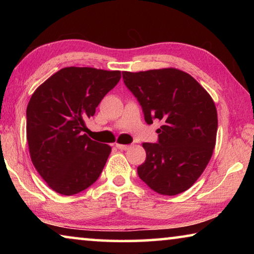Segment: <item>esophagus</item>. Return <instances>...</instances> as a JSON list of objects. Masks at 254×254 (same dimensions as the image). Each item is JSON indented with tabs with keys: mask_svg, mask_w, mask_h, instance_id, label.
Listing matches in <instances>:
<instances>
[{
	"mask_svg": "<svg viewBox=\"0 0 254 254\" xmlns=\"http://www.w3.org/2000/svg\"><path fill=\"white\" fill-rule=\"evenodd\" d=\"M117 148L120 149V150H128L131 148V145L128 144H120V143H117Z\"/></svg>",
	"mask_w": 254,
	"mask_h": 254,
	"instance_id": "1",
	"label": "esophagus"
}]
</instances>
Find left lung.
Instances as JSON below:
<instances>
[{
  "label": "left lung",
  "mask_w": 254,
  "mask_h": 254,
  "mask_svg": "<svg viewBox=\"0 0 254 254\" xmlns=\"http://www.w3.org/2000/svg\"><path fill=\"white\" fill-rule=\"evenodd\" d=\"M127 87L158 128V143H142L147 158L137 167L140 179L160 195L190 188L203 174L216 143L217 111L207 91L177 68L123 71Z\"/></svg>",
  "instance_id": "8db88e82"
}]
</instances>
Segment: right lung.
Returning a JSON list of instances; mask_svg holds the SVG:
<instances>
[{
  "label": "right lung",
  "mask_w": 254,
  "mask_h": 254,
  "mask_svg": "<svg viewBox=\"0 0 254 254\" xmlns=\"http://www.w3.org/2000/svg\"><path fill=\"white\" fill-rule=\"evenodd\" d=\"M120 79V70L66 67L44 81L30 98V158L58 194H78L100 177L112 149L85 134L86 121Z\"/></svg>",
  "instance_id": "add662e5"
}]
</instances>
